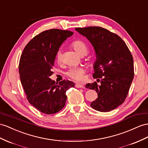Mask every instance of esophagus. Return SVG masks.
<instances>
[{
    "label": "esophagus",
    "instance_id": "34e87169",
    "mask_svg": "<svg viewBox=\"0 0 148 148\" xmlns=\"http://www.w3.org/2000/svg\"><path fill=\"white\" fill-rule=\"evenodd\" d=\"M75 87L77 88H84V85H82L81 83H77V84H75Z\"/></svg>",
    "mask_w": 148,
    "mask_h": 148
}]
</instances>
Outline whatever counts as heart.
I'll list each match as a JSON object with an SVG mask.
<instances>
[{
	"instance_id": "obj_1",
	"label": "heart",
	"mask_w": 148,
	"mask_h": 148,
	"mask_svg": "<svg viewBox=\"0 0 148 148\" xmlns=\"http://www.w3.org/2000/svg\"><path fill=\"white\" fill-rule=\"evenodd\" d=\"M71 47L78 54L81 56H86L88 54L89 49L86 44L81 40H75L71 43ZM56 60L58 62H60L62 59V54L60 51H58L56 56ZM85 70L83 67H77L70 68L66 74L68 77L75 81H81L83 78V75L84 74Z\"/></svg>"
}]
</instances>
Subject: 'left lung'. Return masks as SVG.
<instances>
[{
    "instance_id": "left-lung-1",
    "label": "left lung",
    "mask_w": 148,
    "mask_h": 148,
    "mask_svg": "<svg viewBox=\"0 0 148 148\" xmlns=\"http://www.w3.org/2000/svg\"><path fill=\"white\" fill-rule=\"evenodd\" d=\"M93 45L96 54L93 77L97 82L87 84L95 89L98 97L90 106L100 112H109L122 104L134 78L132 56L126 43L114 33L101 27L75 28Z\"/></svg>"
}]
</instances>
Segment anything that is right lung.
I'll use <instances>...</instances> for the list:
<instances>
[{"label":"right lung","mask_w":148,"mask_h":148,"mask_svg":"<svg viewBox=\"0 0 148 148\" xmlns=\"http://www.w3.org/2000/svg\"><path fill=\"white\" fill-rule=\"evenodd\" d=\"M73 32L52 29L40 32L25 45L18 65L21 84L27 99L41 112L52 114L64 107L66 91L74 83L63 80L59 84L49 78L60 45Z\"/></svg>","instance_id":"obj_1"}]
</instances>
